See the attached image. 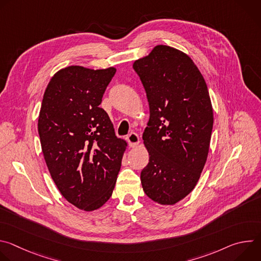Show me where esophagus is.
<instances>
[{
  "label": "esophagus",
  "instance_id": "1",
  "mask_svg": "<svg viewBox=\"0 0 261 261\" xmlns=\"http://www.w3.org/2000/svg\"><path fill=\"white\" fill-rule=\"evenodd\" d=\"M127 140H128L131 147H135L139 143V136L136 133H130L127 136Z\"/></svg>",
  "mask_w": 261,
  "mask_h": 261
}]
</instances>
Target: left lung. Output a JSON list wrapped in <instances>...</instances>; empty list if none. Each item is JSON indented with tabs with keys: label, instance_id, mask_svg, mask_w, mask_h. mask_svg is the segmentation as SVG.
I'll use <instances>...</instances> for the list:
<instances>
[{
	"label": "left lung",
	"instance_id": "1",
	"mask_svg": "<svg viewBox=\"0 0 261 261\" xmlns=\"http://www.w3.org/2000/svg\"><path fill=\"white\" fill-rule=\"evenodd\" d=\"M133 69L150 106L142 189L155 202L172 205L192 192L206 162L214 124L207 87L191 58L167 45L155 46Z\"/></svg>",
	"mask_w": 261,
	"mask_h": 261
}]
</instances>
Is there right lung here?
I'll use <instances>...</instances> for the list:
<instances>
[{
  "label": "right lung",
  "mask_w": 261,
  "mask_h": 261,
  "mask_svg": "<svg viewBox=\"0 0 261 261\" xmlns=\"http://www.w3.org/2000/svg\"><path fill=\"white\" fill-rule=\"evenodd\" d=\"M117 69L69 66L44 92L38 133L47 168L61 194L86 212L113 194L127 142L99 105Z\"/></svg>",
  "instance_id": "obj_1"
}]
</instances>
